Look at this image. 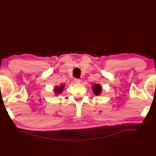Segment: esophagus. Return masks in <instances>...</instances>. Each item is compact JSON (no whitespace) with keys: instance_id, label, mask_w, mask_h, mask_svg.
Returning a JSON list of instances; mask_svg holds the SVG:
<instances>
[{"instance_id":"34e87169","label":"esophagus","mask_w":156,"mask_h":156,"mask_svg":"<svg viewBox=\"0 0 156 156\" xmlns=\"http://www.w3.org/2000/svg\"><path fill=\"white\" fill-rule=\"evenodd\" d=\"M80 81H81V80H80L79 79H74V82L75 83H79Z\"/></svg>"}]
</instances>
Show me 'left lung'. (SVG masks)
<instances>
[{
    "instance_id": "8db88e82",
    "label": "left lung",
    "mask_w": 156,
    "mask_h": 156,
    "mask_svg": "<svg viewBox=\"0 0 156 156\" xmlns=\"http://www.w3.org/2000/svg\"><path fill=\"white\" fill-rule=\"evenodd\" d=\"M92 90L94 95L100 96L102 92V87L100 84H94L92 86Z\"/></svg>"
}]
</instances>
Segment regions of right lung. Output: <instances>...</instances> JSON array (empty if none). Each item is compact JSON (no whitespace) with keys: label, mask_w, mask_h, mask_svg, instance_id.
Masks as SVG:
<instances>
[{"label":"right lung","mask_w":156,"mask_h":156,"mask_svg":"<svg viewBox=\"0 0 156 156\" xmlns=\"http://www.w3.org/2000/svg\"><path fill=\"white\" fill-rule=\"evenodd\" d=\"M64 87H65V84H61L60 86H58V87H55L54 89H53L55 96H57L60 95V94L62 93V91L64 90Z\"/></svg>","instance_id":"1"}]
</instances>
